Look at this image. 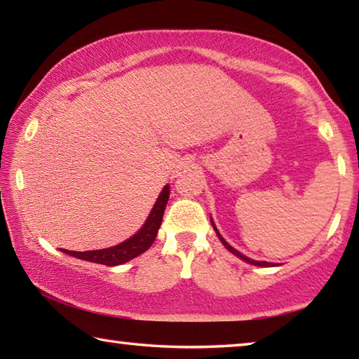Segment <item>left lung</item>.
Masks as SVG:
<instances>
[{"instance_id":"obj_1","label":"left lung","mask_w":359,"mask_h":359,"mask_svg":"<svg viewBox=\"0 0 359 359\" xmlns=\"http://www.w3.org/2000/svg\"><path fill=\"white\" fill-rule=\"evenodd\" d=\"M212 226H214V229L217 231V228H215V224H214V222H212ZM217 236H218V239H220V241H222V244H223L224 247H226V248H228V250H229L231 253H234V255H236V257H239V258H242V259H244V261H247V263H250V264H255V266H272V264H269V263H267V261H255V259H250V258H247V257H245V255H242L241 252H238V250H236V248H233V247H231V245L228 244V242H226V241H224V239L222 238V234H220V233H218V231H217Z\"/></svg>"}]
</instances>
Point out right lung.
<instances>
[{
    "label": "right lung",
    "instance_id": "right-lung-1",
    "mask_svg": "<svg viewBox=\"0 0 359 359\" xmlns=\"http://www.w3.org/2000/svg\"><path fill=\"white\" fill-rule=\"evenodd\" d=\"M168 199H169V187L166 185L160 193V196H158L154 209H151L150 215L147 218V222H145L144 226L139 229V233H136L133 238L126 239L125 242H121L118 245L111 247V248H102V250H90V252H72V250H65V248H62V252L71 255V257H76L79 259L92 261V263H98V264H106V266L123 264L126 261L136 258L137 255L144 253L151 244H154L158 229L161 226L163 214H165Z\"/></svg>",
    "mask_w": 359,
    "mask_h": 359
}]
</instances>
